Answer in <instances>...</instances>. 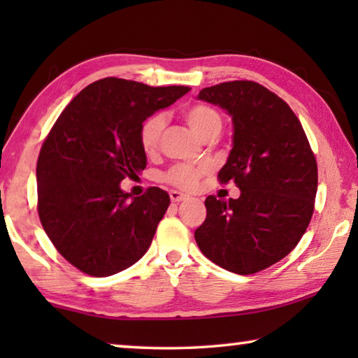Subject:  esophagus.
Instances as JSON below:
<instances>
[{"instance_id":"34e87169","label":"esophagus","mask_w":358,"mask_h":358,"mask_svg":"<svg viewBox=\"0 0 358 358\" xmlns=\"http://www.w3.org/2000/svg\"><path fill=\"white\" fill-rule=\"evenodd\" d=\"M169 196H171V201L172 202H181V201H186V199H189V196H187V194H183V192L175 191V189H172L171 192H169Z\"/></svg>"}]
</instances>
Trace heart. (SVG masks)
<instances>
[{"instance_id": "heart-1", "label": "heart", "mask_w": 358, "mask_h": 358, "mask_svg": "<svg viewBox=\"0 0 358 358\" xmlns=\"http://www.w3.org/2000/svg\"><path fill=\"white\" fill-rule=\"evenodd\" d=\"M185 118L191 129L196 132L199 137H203L210 132H220L222 121L220 113L215 108L203 104H196L186 108ZM166 126L164 115L156 113L151 115L141 126L138 131V138H141L142 150L147 155H153L159 145V138ZM208 171L207 166H191V164H177L166 173L164 180L169 185H173L181 189H194L199 185L202 175Z\"/></svg>"}]
</instances>
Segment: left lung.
Masks as SVG:
<instances>
[{"label": "left lung", "instance_id": "left-lung-1", "mask_svg": "<svg viewBox=\"0 0 358 358\" xmlns=\"http://www.w3.org/2000/svg\"><path fill=\"white\" fill-rule=\"evenodd\" d=\"M197 99L232 117V150L217 173L234 181L238 199L205 201L196 229L205 257L232 273L251 275L286 257L306 232L317 192V164L310 142L280 96L251 80L201 90Z\"/></svg>", "mask_w": 358, "mask_h": 358}]
</instances>
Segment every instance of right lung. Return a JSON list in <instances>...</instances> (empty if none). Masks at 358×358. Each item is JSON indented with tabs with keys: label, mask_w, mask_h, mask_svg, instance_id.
I'll list each match as a JSON object with an SVG mask.
<instances>
[{
	"label": "right lung",
	"mask_w": 358,
	"mask_h": 358,
	"mask_svg": "<svg viewBox=\"0 0 358 358\" xmlns=\"http://www.w3.org/2000/svg\"><path fill=\"white\" fill-rule=\"evenodd\" d=\"M189 92L107 77L83 88L42 145L38 211L58 252L92 276H110L148 251L171 197L121 189L147 167L138 131L145 120Z\"/></svg>",
	"instance_id": "1"
}]
</instances>
